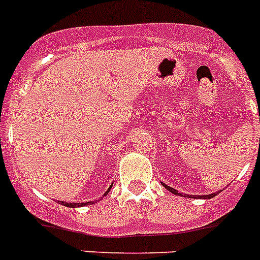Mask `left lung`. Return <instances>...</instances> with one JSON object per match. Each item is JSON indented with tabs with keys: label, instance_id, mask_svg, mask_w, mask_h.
<instances>
[{
	"label": "left lung",
	"instance_id": "8db88e82",
	"mask_svg": "<svg viewBox=\"0 0 260 260\" xmlns=\"http://www.w3.org/2000/svg\"><path fill=\"white\" fill-rule=\"evenodd\" d=\"M163 185L164 187H166L167 189H168V191H171L172 192V193H175V195H179V196H184V198H193V199H196V198H198V196H193V195H184V193H179L178 191H176V189H174L172 188V187H170V185H167V184H164L163 183ZM219 192H215V193H210V195H206V196H203V199H211V198H214V196H216L218 195ZM200 198H202V196H200Z\"/></svg>",
	"mask_w": 260,
	"mask_h": 260
}]
</instances>
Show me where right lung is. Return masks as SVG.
Segmentation results:
<instances>
[{"label":"right lung","instance_id":"add662e5","mask_svg":"<svg viewBox=\"0 0 260 260\" xmlns=\"http://www.w3.org/2000/svg\"><path fill=\"white\" fill-rule=\"evenodd\" d=\"M111 188H112V185L109 187L108 189H107V192L104 193V196L107 195L109 191H111ZM60 203L62 204V206H65V207H71V208H75V207H81V206H88V204H94V203H97V202H86V203H67V202H60Z\"/></svg>","mask_w":260,"mask_h":260}]
</instances>
